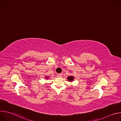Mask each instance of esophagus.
I'll list each match as a JSON object with an SVG mask.
<instances>
[{
	"mask_svg": "<svg viewBox=\"0 0 121 121\" xmlns=\"http://www.w3.org/2000/svg\"><path fill=\"white\" fill-rule=\"evenodd\" d=\"M62 74H57V77L58 78H60L62 77Z\"/></svg>",
	"mask_w": 121,
	"mask_h": 121,
	"instance_id": "1",
	"label": "esophagus"
}]
</instances>
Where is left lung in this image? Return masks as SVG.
I'll return each mask as SVG.
<instances>
[{
	"label": "left lung",
	"mask_w": 121,
	"mask_h": 121,
	"mask_svg": "<svg viewBox=\"0 0 121 121\" xmlns=\"http://www.w3.org/2000/svg\"><path fill=\"white\" fill-rule=\"evenodd\" d=\"M67 80L69 81H72L74 79V77L73 76H69L67 77Z\"/></svg>",
	"instance_id": "obj_1"
}]
</instances>
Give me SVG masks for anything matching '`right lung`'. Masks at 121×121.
<instances>
[{
  "label": "right lung",
  "mask_w": 121,
  "mask_h": 121,
  "mask_svg": "<svg viewBox=\"0 0 121 121\" xmlns=\"http://www.w3.org/2000/svg\"><path fill=\"white\" fill-rule=\"evenodd\" d=\"M45 78H48V77H45Z\"/></svg>",
  "instance_id": "obj_1"
}]
</instances>
